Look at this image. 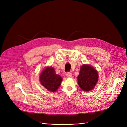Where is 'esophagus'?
<instances>
[{"instance_id": "34e87169", "label": "esophagus", "mask_w": 127, "mask_h": 127, "mask_svg": "<svg viewBox=\"0 0 127 127\" xmlns=\"http://www.w3.org/2000/svg\"><path fill=\"white\" fill-rule=\"evenodd\" d=\"M66 75H67V76L68 77V78H71V77H72V74H71V72H67V74H66Z\"/></svg>"}]
</instances>
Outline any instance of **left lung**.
<instances>
[{
    "label": "left lung",
    "mask_w": 127,
    "mask_h": 127,
    "mask_svg": "<svg viewBox=\"0 0 127 127\" xmlns=\"http://www.w3.org/2000/svg\"><path fill=\"white\" fill-rule=\"evenodd\" d=\"M97 71L92 66L84 64L80 68L78 76V83L81 89L84 91L92 90L98 81Z\"/></svg>",
    "instance_id": "obj_1"
}]
</instances>
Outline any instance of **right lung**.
<instances>
[{"label":"right lung","mask_w":127,"mask_h":127,"mask_svg":"<svg viewBox=\"0 0 127 127\" xmlns=\"http://www.w3.org/2000/svg\"><path fill=\"white\" fill-rule=\"evenodd\" d=\"M41 84L46 89L51 92H55L60 85L62 78L56 74L54 69L50 67L45 68L40 76Z\"/></svg>","instance_id":"obj_1"}]
</instances>
